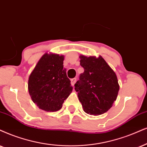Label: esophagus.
Masks as SVG:
<instances>
[{"mask_svg": "<svg viewBox=\"0 0 147 147\" xmlns=\"http://www.w3.org/2000/svg\"><path fill=\"white\" fill-rule=\"evenodd\" d=\"M70 81H71L72 85L74 87V85H75L76 81H77V79H76V78H73V79H72L71 80H70Z\"/></svg>", "mask_w": 147, "mask_h": 147, "instance_id": "obj_1", "label": "esophagus"}]
</instances>
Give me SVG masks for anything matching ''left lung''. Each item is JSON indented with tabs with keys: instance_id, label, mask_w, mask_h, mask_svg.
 I'll use <instances>...</instances> for the list:
<instances>
[{
	"instance_id": "8db88e82",
	"label": "left lung",
	"mask_w": 147,
	"mask_h": 147,
	"mask_svg": "<svg viewBox=\"0 0 147 147\" xmlns=\"http://www.w3.org/2000/svg\"><path fill=\"white\" fill-rule=\"evenodd\" d=\"M84 72L75 85L83 111L87 114L100 115L112 107L117 97L119 85L117 77L101 55L79 56Z\"/></svg>"
}]
</instances>
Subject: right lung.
<instances>
[{"mask_svg": "<svg viewBox=\"0 0 147 147\" xmlns=\"http://www.w3.org/2000/svg\"><path fill=\"white\" fill-rule=\"evenodd\" d=\"M64 59V55L45 53L29 76L30 96L37 107L47 112L60 110L72 91Z\"/></svg>", "mask_w": 147, "mask_h": 147, "instance_id": "obj_1", "label": "right lung"}]
</instances>
